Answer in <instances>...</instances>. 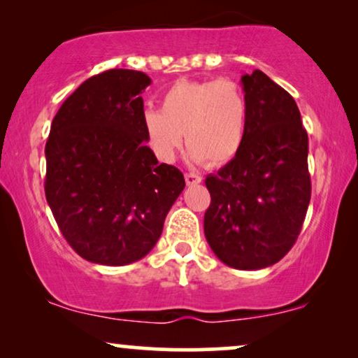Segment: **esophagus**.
Returning a JSON list of instances; mask_svg holds the SVG:
<instances>
[{
    "mask_svg": "<svg viewBox=\"0 0 358 358\" xmlns=\"http://www.w3.org/2000/svg\"><path fill=\"white\" fill-rule=\"evenodd\" d=\"M185 182H187V185H197V184L202 182V178H200L199 174L187 173V174H185Z\"/></svg>",
    "mask_w": 358,
    "mask_h": 358,
    "instance_id": "obj_1",
    "label": "esophagus"
}]
</instances>
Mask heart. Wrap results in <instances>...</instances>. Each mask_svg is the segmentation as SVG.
<instances>
[{
    "label": "heart",
    "instance_id": "heart-1",
    "mask_svg": "<svg viewBox=\"0 0 358 358\" xmlns=\"http://www.w3.org/2000/svg\"><path fill=\"white\" fill-rule=\"evenodd\" d=\"M248 99L231 80H180L161 96V109L143 112L151 153L173 163L185 140L194 163L223 166L239 153L248 127Z\"/></svg>",
    "mask_w": 358,
    "mask_h": 358
}]
</instances>
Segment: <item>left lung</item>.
Listing matches in <instances>:
<instances>
[{
	"mask_svg": "<svg viewBox=\"0 0 358 358\" xmlns=\"http://www.w3.org/2000/svg\"><path fill=\"white\" fill-rule=\"evenodd\" d=\"M249 112L239 153L205 179V238L220 261L257 271L295 244L311 199L308 135L298 106L266 73L241 78Z\"/></svg>",
	"mask_w": 358,
	"mask_h": 358,
	"instance_id": "left-lung-1",
	"label": "left lung"
}]
</instances>
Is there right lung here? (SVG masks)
Masks as SVG:
<instances>
[{
    "label": "right lung",
    "instance_id": "add662e5",
    "mask_svg": "<svg viewBox=\"0 0 358 358\" xmlns=\"http://www.w3.org/2000/svg\"><path fill=\"white\" fill-rule=\"evenodd\" d=\"M150 76L107 70L53 117L45 197L68 244L86 261L127 266L145 257L185 187L182 173L146 146L141 92Z\"/></svg>",
    "mask_w": 358,
    "mask_h": 358
}]
</instances>
